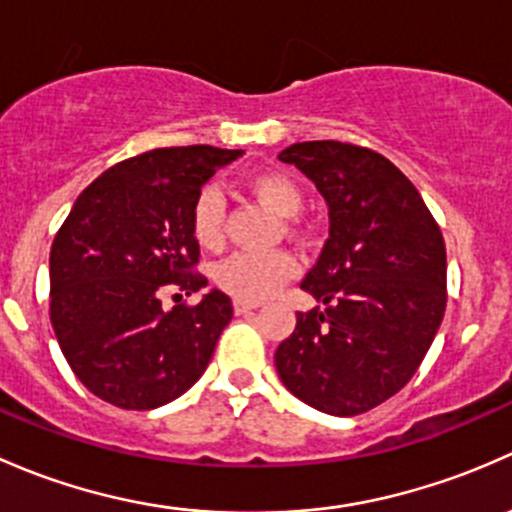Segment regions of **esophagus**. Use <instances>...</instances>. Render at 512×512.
<instances>
[{
    "mask_svg": "<svg viewBox=\"0 0 512 512\" xmlns=\"http://www.w3.org/2000/svg\"><path fill=\"white\" fill-rule=\"evenodd\" d=\"M256 308H258L256 300L234 298V310H236V315H244V313H249V310H256Z\"/></svg>",
    "mask_w": 512,
    "mask_h": 512,
    "instance_id": "34e87169",
    "label": "esophagus"
}]
</instances>
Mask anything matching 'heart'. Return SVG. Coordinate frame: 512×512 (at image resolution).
<instances>
[{
  "label": "heart",
  "instance_id": "heart-1",
  "mask_svg": "<svg viewBox=\"0 0 512 512\" xmlns=\"http://www.w3.org/2000/svg\"><path fill=\"white\" fill-rule=\"evenodd\" d=\"M251 197L273 214L283 219H291L303 207V189L298 187L293 177L283 175L278 170H261L249 177L246 182ZM224 221L226 202L224 194L214 184L199 189L194 197L192 214V236L202 249L217 251L224 244ZM295 273V258L288 251H271V254H254V251H241L226 258L217 268V283L226 293L244 300H261L271 295Z\"/></svg>",
  "mask_w": 512,
  "mask_h": 512
}]
</instances>
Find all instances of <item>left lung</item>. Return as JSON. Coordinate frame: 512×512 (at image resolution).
Here are the masks:
<instances>
[{
  "label": "left lung",
  "mask_w": 512,
  "mask_h": 512,
  "mask_svg": "<svg viewBox=\"0 0 512 512\" xmlns=\"http://www.w3.org/2000/svg\"><path fill=\"white\" fill-rule=\"evenodd\" d=\"M278 160L313 179L330 217V239L300 283L320 305L298 313L278 345V377L320 412L365 414L414 377L444 320V236L379 152L313 140Z\"/></svg>",
  "instance_id": "1"
}]
</instances>
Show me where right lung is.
Listing matches in <instances>:
<instances>
[{
    "label": "right lung",
    "instance_id": "right-lung-1",
    "mask_svg": "<svg viewBox=\"0 0 512 512\" xmlns=\"http://www.w3.org/2000/svg\"><path fill=\"white\" fill-rule=\"evenodd\" d=\"M241 150L160 147L93 179L51 244V325L73 374L103 402L157 409L187 392L229 325L231 298L162 308L160 295L207 286L197 273L194 197Z\"/></svg>",
    "mask_w": 512,
    "mask_h": 512
}]
</instances>
